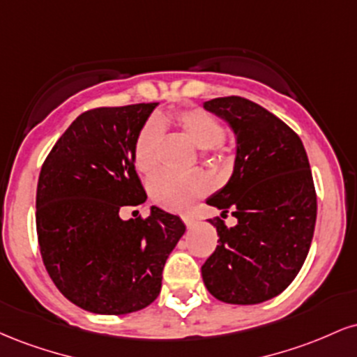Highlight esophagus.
Returning a JSON list of instances; mask_svg holds the SVG:
<instances>
[{"instance_id":"obj_1","label":"esophagus","mask_w":357,"mask_h":357,"mask_svg":"<svg viewBox=\"0 0 357 357\" xmlns=\"http://www.w3.org/2000/svg\"><path fill=\"white\" fill-rule=\"evenodd\" d=\"M183 221H184V225H186V227H192V225L196 223V220L192 218V216H183Z\"/></svg>"}]
</instances>
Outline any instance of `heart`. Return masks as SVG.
Returning <instances> with one entry per match:
<instances>
[{"label":"heart","instance_id":"heart-1","mask_svg":"<svg viewBox=\"0 0 357 357\" xmlns=\"http://www.w3.org/2000/svg\"><path fill=\"white\" fill-rule=\"evenodd\" d=\"M167 122L178 127L196 147L204 149L211 161L221 162L227 159L228 147L225 144V129L221 122L202 107H186L174 110L169 119H153L141 129L134 146V162L142 174H151L158 169ZM210 190L211 181L204 173H161L154 176L149 183V195L153 202L171 211L190 210Z\"/></svg>","mask_w":357,"mask_h":357}]
</instances>
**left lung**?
Instances as JSON below:
<instances>
[{
	"instance_id": "8db88e82",
	"label": "left lung",
	"mask_w": 357,
	"mask_h": 357,
	"mask_svg": "<svg viewBox=\"0 0 357 357\" xmlns=\"http://www.w3.org/2000/svg\"><path fill=\"white\" fill-rule=\"evenodd\" d=\"M236 136L235 169L208 199L218 247L202 273L213 297L228 304H260L292 284L312 243L317 195L301 137L267 109L238 96L204 102Z\"/></svg>"
}]
</instances>
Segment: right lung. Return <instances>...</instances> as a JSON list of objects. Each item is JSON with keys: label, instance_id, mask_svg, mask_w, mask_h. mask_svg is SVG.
<instances>
[{"label": "right lung", "instance_id": "add662e5", "mask_svg": "<svg viewBox=\"0 0 357 357\" xmlns=\"http://www.w3.org/2000/svg\"><path fill=\"white\" fill-rule=\"evenodd\" d=\"M132 104L80 114L45 159L36 186V235L45 268L68 301L93 314L144 309L161 292L162 268L183 236L181 218L146 202L134 146L155 107Z\"/></svg>", "mask_w": 357, "mask_h": 357}]
</instances>
